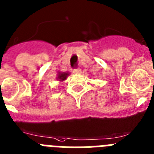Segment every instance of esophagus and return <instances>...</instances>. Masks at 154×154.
Wrapping results in <instances>:
<instances>
[{
  "label": "esophagus",
  "instance_id": "1",
  "mask_svg": "<svg viewBox=\"0 0 154 154\" xmlns=\"http://www.w3.org/2000/svg\"><path fill=\"white\" fill-rule=\"evenodd\" d=\"M81 69H80V68H78V69H73V73H75V74H79V73H81Z\"/></svg>",
  "mask_w": 154,
  "mask_h": 154
}]
</instances>
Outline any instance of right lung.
Wrapping results in <instances>:
<instances>
[{"label": "right lung", "instance_id": "1", "mask_svg": "<svg viewBox=\"0 0 154 154\" xmlns=\"http://www.w3.org/2000/svg\"><path fill=\"white\" fill-rule=\"evenodd\" d=\"M69 75V72H60L59 71L58 73H57V80L59 81H60V82H63L67 78L68 76Z\"/></svg>", "mask_w": 154, "mask_h": 154}]
</instances>
